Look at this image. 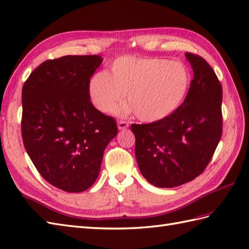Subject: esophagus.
<instances>
[{
    "instance_id": "obj_1",
    "label": "esophagus",
    "mask_w": 249,
    "mask_h": 249,
    "mask_svg": "<svg viewBox=\"0 0 249 249\" xmlns=\"http://www.w3.org/2000/svg\"><path fill=\"white\" fill-rule=\"evenodd\" d=\"M129 126V124H128V122L127 121H119V123H118V128L120 129V130H123V129H126Z\"/></svg>"
}]
</instances>
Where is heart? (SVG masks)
I'll return each instance as SVG.
<instances>
[{
  "label": "heart",
  "instance_id": "1",
  "mask_svg": "<svg viewBox=\"0 0 249 249\" xmlns=\"http://www.w3.org/2000/svg\"><path fill=\"white\" fill-rule=\"evenodd\" d=\"M192 76L183 63L160 57H118L110 75L97 72L89 82L93 104L109 112L127 93L130 107L142 122L168 118L181 107L189 91Z\"/></svg>",
  "mask_w": 249,
  "mask_h": 249
}]
</instances>
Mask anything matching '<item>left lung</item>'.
<instances>
[{
    "mask_svg": "<svg viewBox=\"0 0 249 249\" xmlns=\"http://www.w3.org/2000/svg\"><path fill=\"white\" fill-rule=\"evenodd\" d=\"M185 55L194 78L181 107L163 120L130 126L140 171L157 187L179 186L199 177L223 134V89L218 78L203 57L190 52Z\"/></svg>",
    "mask_w": 249,
    "mask_h": 249,
    "instance_id": "8db88e82",
    "label": "left lung"
}]
</instances>
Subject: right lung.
<instances>
[{"instance_id":"add662e5","label":"right lung","mask_w":249,"mask_h":249,"mask_svg":"<svg viewBox=\"0 0 249 249\" xmlns=\"http://www.w3.org/2000/svg\"><path fill=\"white\" fill-rule=\"evenodd\" d=\"M102 62L100 55L45 61L22 88L25 150L40 176L67 193L92 186L106 146L118 134L114 118L89 100V79Z\"/></svg>"}]
</instances>
